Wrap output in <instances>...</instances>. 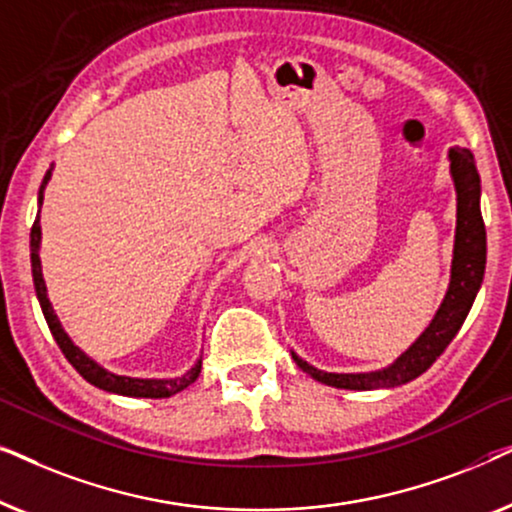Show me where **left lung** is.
<instances>
[{
  "mask_svg": "<svg viewBox=\"0 0 512 512\" xmlns=\"http://www.w3.org/2000/svg\"><path fill=\"white\" fill-rule=\"evenodd\" d=\"M450 167L454 186H457V237H454V261H452V282L447 296L440 305L436 319L419 335V340L398 359L394 366L380 370V373L361 375H335L312 368L310 363L293 354V361L303 368V373L312 375L314 380L328 387L338 389H384L398 387L415 380L431 368V363L445 352L454 335L464 324L468 310H471L475 293L482 284L487 261V237L485 221L480 214V177L475 167L473 153L468 149L450 151Z\"/></svg>",
  "mask_w": 512,
  "mask_h": 512,
  "instance_id": "left-lung-1",
  "label": "left lung"
}]
</instances>
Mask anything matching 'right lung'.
Listing matches in <instances>:
<instances>
[{"instance_id": "obj_1", "label": "right lung", "mask_w": 512, "mask_h": 512, "mask_svg": "<svg viewBox=\"0 0 512 512\" xmlns=\"http://www.w3.org/2000/svg\"><path fill=\"white\" fill-rule=\"evenodd\" d=\"M48 179H51V170L46 172L44 181H41V188H39V207L41 202H44V188L48 184ZM39 240H41V226H39V214L37 219L32 223V233H30V251H32V277H34V289H37V298H39V305H41V312H44L46 317V324L51 328L55 342H58V347L62 349V354H65V359L72 363V366L79 370V375L83 380L95 384V387H100L104 391H111V394H121V396H135V398H167V396H174L179 394V391H184L188 384H193L198 380L200 375V368H202V359H198V363L188 370L186 375L181 377H174V380H137V377H123V375H114L109 373V370H104L97 366L95 361H90L86 354L81 352L79 347L74 345L72 340L67 338V333L62 331L58 317H55L51 303H48V296H46V284H44V277H41V261H39Z\"/></svg>"}]
</instances>
